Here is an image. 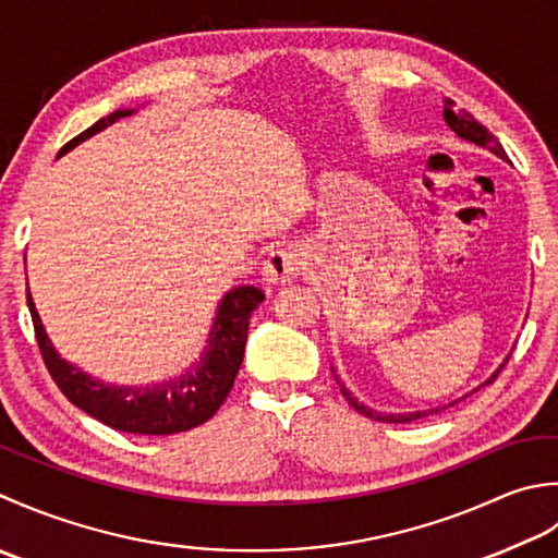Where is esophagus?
I'll use <instances>...</instances> for the list:
<instances>
[{"instance_id": "1", "label": "esophagus", "mask_w": 558, "mask_h": 558, "mask_svg": "<svg viewBox=\"0 0 558 558\" xmlns=\"http://www.w3.org/2000/svg\"><path fill=\"white\" fill-rule=\"evenodd\" d=\"M303 253L295 245H277L269 250L263 265V277L269 283H287L301 271Z\"/></svg>"}]
</instances>
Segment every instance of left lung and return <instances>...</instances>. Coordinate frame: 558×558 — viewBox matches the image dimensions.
I'll use <instances>...</instances> for the list:
<instances>
[{"mask_svg": "<svg viewBox=\"0 0 558 558\" xmlns=\"http://www.w3.org/2000/svg\"><path fill=\"white\" fill-rule=\"evenodd\" d=\"M442 118H446V122H448V128L458 134V136H462V140H468V142H474L476 146H484V149H488L492 154H496L498 158H508L506 156V151H504V146L498 144V140L496 136L488 132L482 122H476L468 110H460V108H454V104L450 98H446V106H442ZM510 359V356H508ZM508 359L501 363V366H498V371L496 373H492V378H486L480 388H474L472 392H468V395H462L460 400H454V402H448V404H442V407H434V409H422V412H404V414H388V412H375V409H371V407H366V404H361L354 395H351L342 383H339V388H342V395L347 397V402L356 409L359 414H363V416H368V418H373V422H383V424H409V422H416V418H424V416H428V414H438V412H442V409H448V407H454L458 402H462V400H468L470 395H474L476 390H482V388H486V385H492L496 378H498V373L504 371V366L508 363Z\"/></svg>", "mask_w": 558, "mask_h": 558, "instance_id": "left-lung-1", "label": "left lung"}]
</instances>
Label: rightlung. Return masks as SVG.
Returning a JSON list of instances; mask_svg holds the SVG:
<instances>
[{
	"label": "right lung",
	"instance_id": "right-lung-1",
	"mask_svg": "<svg viewBox=\"0 0 558 558\" xmlns=\"http://www.w3.org/2000/svg\"><path fill=\"white\" fill-rule=\"evenodd\" d=\"M132 112L134 110H116L108 118H100L88 130L74 136L72 142H66L57 158L72 151L76 144H82L88 136L106 130L116 120L132 116ZM263 301L265 293L255 287L231 289L219 303L209 332V344L195 366L185 371L180 378L144 385V388H118V385L100 383L90 378L82 368L60 359L48 335H45V327L31 293L28 311L45 368L50 371L52 380L66 400L88 416L98 418L100 424L124 430V434L173 436L180 434V430H190L207 422V418L216 414V409L223 404L226 397H229L243 363L250 315Z\"/></svg>",
	"mask_w": 558,
	"mask_h": 558
}]
</instances>
